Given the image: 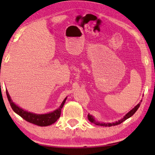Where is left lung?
<instances>
[{
    "mask_svg": "<svg viewBox=\"0 0 155 155\" xmlns=\"http://www.w3.org/2000/svg\"><path fill=\"white\" fill-rule=\"evenodd\" d=\"M141 102L140 103H139L137 105H136L134 108H133L131 111H130L128 113V114L125 115V116L123 117V118H122L121 120H120L119 121L117 122H115L114 123H107V124H106V123H100L98 122H96L95 120H94V117L91 116V115H87V117H88V120H90V122H91V123H94V124H95L96 125H100V126H104V127H112V126H115V125H117V124H121V123H122L124 121H125L126 120H127L128 118H129L130 117L132 116V115L135 114V113L137 111V110L139 109V107H140V104H141Z\"/></svg>",
    "mask_w": 155,
    "mask_h": 155,
    "instance_id": "1",
    "label": "left lung"
}]
</instances>
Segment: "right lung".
I'll use <instances>...</instances> for the list:
<instances>
[{
  "label": "right lung",
  "mask_w": 155,
  "mask_h": 155,
  "mask_svg": "<svg viewBox=\"0 0 155 155\" xmlns=\"http://www.w3.org/2000/svg\"><path fill=\"white\" fill-rule=\"evenodd\" d=\"M6 94H7V98H8V101L10 103V105H11L12 108L13 110H14V112H15L17 114L19 115L20 117H22L23 119L26 120V121H27L30 123H32V124H34L35 125L40 126V127H46V126L51 125L59 118L60 115H61V109L63 106H64L65 101H66L67 99V98H65L64 99V101H63V103H61V106L59 107V108L56 109L55 111H54L53 112L49 113V114H47L40 115V114H33V113L26 111L20 108L19 107L15 105V104L13 103L7 90H6Z\"/></svg>",
  "instance_id": "obj_1"
}]
</instances>
